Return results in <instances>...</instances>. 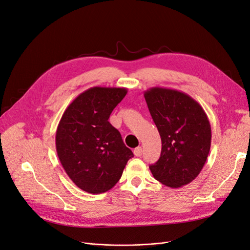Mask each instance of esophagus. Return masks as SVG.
Segmentation results:
<instances>
[{"mask_svg": "<svg viewBox=\"0 0 250 250\" xmlns=\"http://www.w3.org/2000/svg\"><path fill=\"white\" fill-rule=\"evenodd\" d=\"M142 153H143V149H142V147H137L135 148L134 150H133V154L137 156V157H140L141 155H142Z\"/></svg>", "mask_w": 250, "mask_h": 250, "instance_id": "obj_1", "label": "esophagus"}]
</instances>
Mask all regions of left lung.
Wrapping results in <instances>:
<instances>
[{
    "instance_id": "1",
    "label": "left lung",
    "mask_w": 250,
    "mask_h": 250,
    "mask_svg": "<svg viewBox=\"0 0 250 250\" xmlns=\"http://www.w3.org/2000/svg\"><path fill=\"white\" fill-rule=\"evenodd\" d=\"M144 97L162 140L161 157L149 166L151 173L170 188L190 184L199 175L210 149L206 111L192 97L176 89L151 87Z\"/></svg>"
}]
</instances>
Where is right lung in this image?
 I'll list each match as a JSON object with an SVG mask.
<instances>
[{
  "label": "right lung",
  "instance_id": "obj_1",
  "mask_svg": "<svg viewBox=\"0 0 250 250\" xmlns=\"http://www.w3.org/2000/svg\"><path fill=\"white\" fill-rule=\"evenodd\" d=\"M127 94L125 87L94 86L66 107L56 130V151L73 183L90 194L115 187L132 151L108 119Z\"/></svg>",
  "mask_w": 250,
  "mask_h": 250
}]
</instances>
